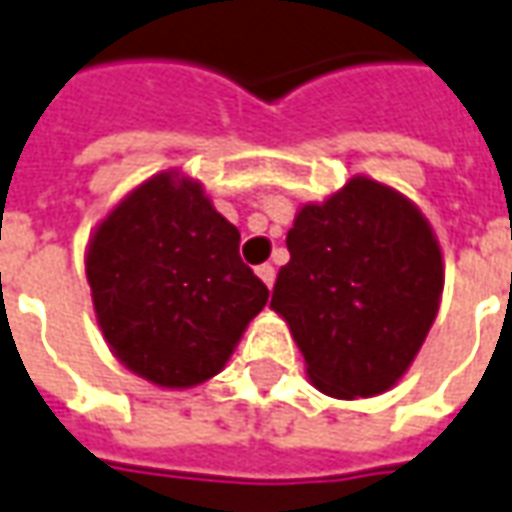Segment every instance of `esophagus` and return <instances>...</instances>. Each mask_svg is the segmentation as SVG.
I'll return each instance as SVG.
<instances>
[{"label": "esophagus", "instance_id": "34e87169", "mask_svg": "<svg viewBox=\"0 0 512 512\" xmlns=\"http://www.w3.org/2000/svg\"><path fill=\"white\" fill-rule=\"evenodd\" d=\"M257 277L266 282L268 288H274V280H277V271H274V266H268V263H263V266H257Z\"/></svg>", "mask_w": 512, "mask_h": 512}]
</instances>
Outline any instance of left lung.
<instances>
[{
	"mask_svg": "<svg viewBox=\"0 0 512 512\" xmlns=\"http://www.w3.org/2000/svg\"><path fill=\"white\" fill-rule=\"evenodd\" d=\"M271 307L307 377L338 399L377 396L407 371L430 332L443 291L441 246L410 199L352 177L288 230Z\"/></svg>",
	"mask_w": 512,
	"mask_h": 512,
	"instance_id": "1",
	"label": "left lung"
}]
</instances>
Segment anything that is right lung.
I'll use <instances>...</instances> for the list:
<instances>
[{
	"instance_id": "add662e5",
	"label": "right lung",
	"mask_w": 512,
	"mask_h": 512,
	"mask_svg": "<svg viewBox=\"0 0 512 512\" xmlns=\"http://www.w3.org/2000/svg\"><path fill=\"white\" fill-rule=\"evenodd\" d=\"M241 232L202 185L163 171L110 210L85 274L113 355L160 388L216 377L268 288L238 255Z\"/></svg>"
}]
</instances>
